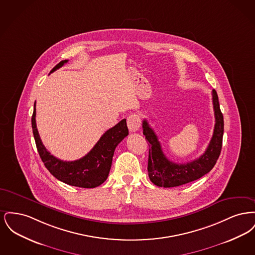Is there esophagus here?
Returning a JSON list of instances; mask_svg holds the SVG:
<instances>
[{"instance_id":"obj_1","label":"esophagus","mask_w":255,"mask_h":255,"mask_svg":"<svg viewBox=\"0 0 255 255\" xmlns=\"http://www.w3.org/2000/svg\"><path fill=\"white\" fill-rule=\"evenodd\" d=\"M127 125H128V129L131 133H134L136 131H138L139 127H140V118L138 115L133 114L130 115L127 118Z\"/></svg>"}]
</instances>
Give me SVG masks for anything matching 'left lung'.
I'll list each match as a JSON object with an SVG mask.
<instances>
[{"instance_id": "1", "label": "left lung", "mask_w": 255, "mask_h": 255, "mask_svg": "<svg viewBox=\"0 0 255 255\" xmlns=\"http://www.w3.org/2000/svg\"><path fill=\"white\" fill-rule=\"evenodd\" d=\"M212 102L215 116L214 131L205 153L187 163H175L165 157L154 130L146 120L142 122L143 134L149 142L148 176L150 181L159 187H175L193 182L212 169L218 159L223 142L224 117L220 110L218 95L212 91Z\"/></svg>"}]
</instances>
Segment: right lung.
<instances>
[{
  "mask_svg": "<svg viewBox=\"0 0 255 255\" xmlns=\"http://www.w3.org/2000/svg\"><path fill=\"white\" fill-rule=\"evenodd\" d=\"M67 62L68 60L61 61L50 71V73L58 70ZM35 117L34 103L31 118L33 135L40 158L51 175L61 182L83 188H95L106 181L115 149L129 133L125 119L103 133L97 144L83 158L73 161H64L52 156L43 144L37 130Z\"/></svg>",
  "mask_w": 255,
  "mask_h": 255,
  "instance_id": "obj_1",
  "label": "right lung"
}]
</instances>
